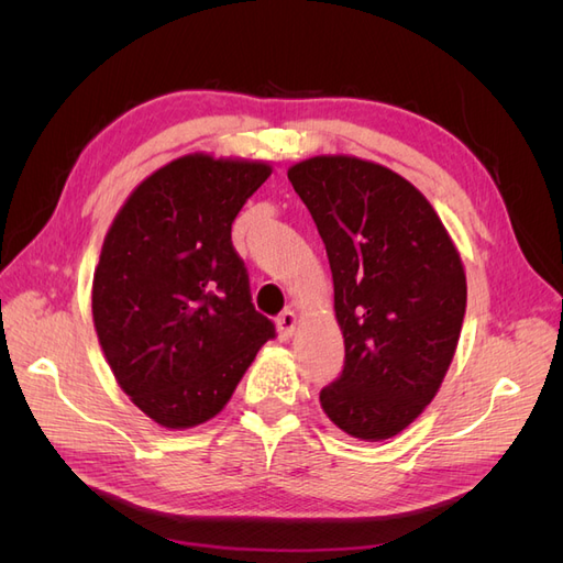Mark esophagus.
Wrapping results in <instances>:
<instances>
[{"label": "esophagus", "instance_id": "obj_1", "mask_svg": "<svg viewBox=\"0 0 563 563\" xmlns=\"http://www.w3.org/2000/svg\"><path fill=\"white\" fill-rule=\"evenodd\" d=\"M277 329H279V338L282 340H288L294 335V329H296V312L286 310L277 317Z\"/></svg>", "mask_w": 563, "mask_h": 563}]
</instances>
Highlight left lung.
<instances>
[{
  "mask_svg": "<svg viewBox=\"0 0 563 563\" xmlns=\"http://www.w3.org/2000/svg\"><path fill=\"white\" fill-rule=\"evenodd\" d=\"M288 180L327 246L345 338L321 408L356 439L395 437L451 366L467 302L463 263L430 201L380 164L312 157Z\"/></svg>",
  "mask_w": 563,
  "mask_h": 563,
  "instance_id": "left-lung-1",
  "label": "left lung"
}]
</instances>
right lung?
Instances as JSON below:
<instances>
[{"label":"right lung","instance_id":"1","mask_svg":"<svg viewBox=\"0 0 563 563\" xmlns=\"http://www.w3.org/2000/svg\"><path fill=\"white\" fill-rule=\"evenodd\" d=\"M272 168L187 155L145 178L106 236L93 323L117 383L164 428L220 413L275 323L253 308L232 223Z\"/></svg>","mask_w":563,"mask_h":563}]
</instances>
